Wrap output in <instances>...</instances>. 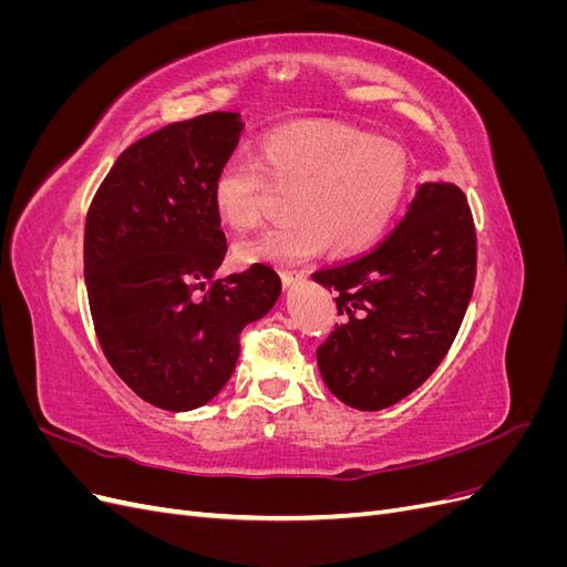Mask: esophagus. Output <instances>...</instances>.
I'll use <instances>...</instances> for the list:
<instances>
[{"label": "esophagus", "mask_w": 567, "mask_h": 567, "mask_svg": "<svg viewBox=\"0 0 567 567\" xmlns=\"http://www.w3.org/2000/svg\"><path fill=\"white\" fill-rule=\"evenodd\" d=\"M305 279H307V274H305V271H298V269H284V271H281V281H284V286H286V288L296 286V284L305 281Z\"/></svg>", "instance_id": "obj_1"}]
</instances>
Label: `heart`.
Wrapping results in <instances>:
<instances>
[{
	"mask_svg": "<svg viewBox=\"0 0 567 567\" xmlns=\"http://www.w3.org/2000/svg\"><path fill=\"white\" fill-rule=\"evenodd\" d=\"M290 192L293 215L238 244L244 260L302 262L331 246L362 252L392 225L411 186L406 151L362 130L302 123L269 132L257 161L236 156L217 169L213 203L234 229H252L269 213L271 188Z\"/></svg>",
	"mask_w": 567,
	"mask_h": 567,
	"instance_id": "1",
	"label": "heart"
}]
</instances>
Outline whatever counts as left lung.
Masks as SVG:
<instances>
[{"mask_svg":"<svg viewBox=\"0 0 567 567\" xmlns=\"http://www.w3.org/2000/svg\"><path fill=\"white\" fill-rule=\"evenodd\" d=\"M475 269L466 194L450 182L423 184L398 229L371 252L312 274L338 290L340 323L317 350L323 383L362 411L404 400L450 352Z\"/></svg>","mask_w":567,"mask_h":567,"instance_id":"obj_1","label":"left lung"}]
</instances>
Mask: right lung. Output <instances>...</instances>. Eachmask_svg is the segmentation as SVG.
<instances>
[{
	"mask_svg": "<svg viewBox=\"0 0 567 567\" xmlns=\"http://www.w3.org/2000/svg\"><path fill=\"white\" fill-rule=\"evenodd\" d=\"M244 132L238 113L182 120L120 153L84 221V281L109 364L167 411L210 402L241 352V331L281 293L269 265L219 279L227 236L213 182Z\"/></svg>",
	"mask_w": 567,
	"mask_h": 567,
	"instance_id": "1",
	"label": "right lung"
}]
</instances>
